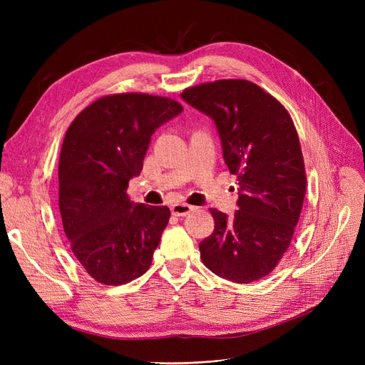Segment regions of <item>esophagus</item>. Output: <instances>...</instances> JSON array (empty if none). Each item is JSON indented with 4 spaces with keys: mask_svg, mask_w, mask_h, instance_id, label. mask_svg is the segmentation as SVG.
<instances>
[{
    "mask_svg": "<svg viewBox=\"0 0 365 365\" xmlns=\"http://www.w3.org/2000/svg\"><path fill=\"white\" fill-rule=\"evenodd\" d=\"M170 210H172V215H175V216H187L193 212L195 207H192L189 204H173L170 207Z\"/></svg>",
    "mask_w": 365,
    "mask_h": 365,
    "instance_id": "1",
    "label": "esophagus"
}]
</instances>
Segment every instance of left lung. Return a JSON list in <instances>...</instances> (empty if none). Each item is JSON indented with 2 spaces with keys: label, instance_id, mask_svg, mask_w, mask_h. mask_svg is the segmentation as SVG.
<instances>
[{
  "label": "left lung",
  "instance_id": "left-lung-1",
  "mask_svg": "<svg viewBox=\"0 0 365 365\" xmlns=\"http://www.w3.org/2000/svg\"><path fill=\"white\" fill-rule=\"evenodd\" d=\"M181 97L215 120L239 184L233 217L210 208L215 230L200 244L202 263L222 279L256 282L277 267L302 213L306 172L294 121L277 98L244 79L185 88Z\"/></svg>",
  "mask_w": 365,
  "mask_h": 365
}]
</instances>
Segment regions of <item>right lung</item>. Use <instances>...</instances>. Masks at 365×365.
Segmentation results:
<instances>
[{"instance_id": "add662e5", "label": "right lung", "mask_w": 365, "mask_h": 365, "mask_svg": "<svg viewBox=\"0 0 365 365\" xmlns=\"http://www.w3.org/2000/svg\"><path fill=\"white\" fill-rule=\"evenodd\" d=\"M182 106L143 93L105 96L65 134L59 157V208L71 251L91 277L125 284L145 274L170 210L134 204L126 193L140 175L150 137Z\"/></svg>"}]
</instances>
